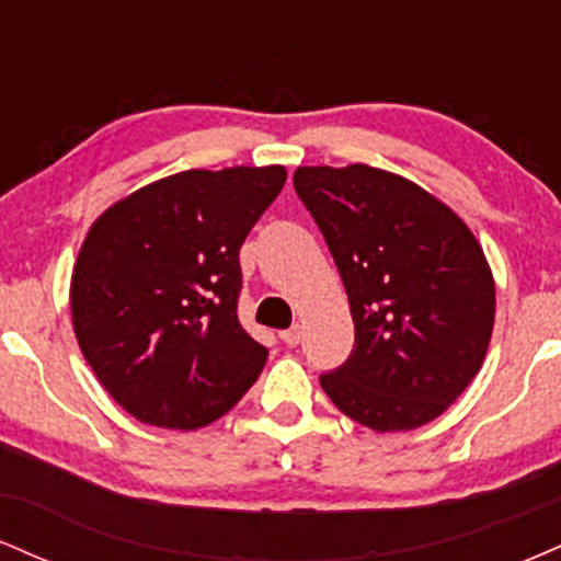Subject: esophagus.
Wrapping results in <instances>:
<instances>
[{"label": "esophagus", "instance_id": "1", "mask_svg": "<svg viewBox=\"0 0 561 561\" xmlns=\"http://www.w3.org/2000/svg\"><path fill=\"white\" fill-rule=\"evenodd\" d=\"M279 337H282V343H285V345L295 347V345H300V337H302V332H300V327H289V330L282 332Z\"/></svg>", "mask_w": 561, "mask_h": 561}]
</instances>
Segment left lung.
I'll use <instances>...</instances> for the list:
<instances>
[{
	"instance_id": "obj_1",
	"label": "left lung",
	"mask_w": 561,
	"mask_h": 561,
	"mask_svg": "<svg viewBox=\"0 0 561 561\" xmlns=\"http://www.w3.org/2000/svg\"><path fill=\"white\" fill-rule=\"evenodd\" d=\"M343 279L356 343L319 377L345 416L377 433L437 420L480 371L493 332L491 268L440 199L371 165L295 171Z\"/></svg>"
}]
</instances>
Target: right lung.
I'll list each match as a JSON object with an SVG mask.
<instances>
[{
  "instance_id": "add662e5",
  "label": "right lung",
  "mask_w": 561,
  "mask_h": 561,
  "mask_svg": "<svg viewBox=\"0 0 561 561\" xmlns=\"http://www.w3.org/2000/svg\"><path fill=\"white\" fill-rule=\"evenodd\" d=\"M282 165L184 171L94 221L70 282L83 358L139 422L197 430L253 388L268 351L237 319L240 248Z\"/></svg>"
}]
</instances>
